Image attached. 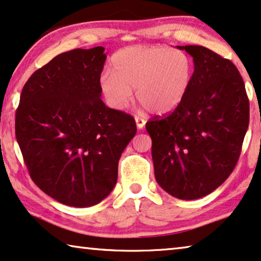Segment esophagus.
<instances>
[{"label": "esophagus", "instance_id": "obj_1", "mask_svg": "<svg viewBox=\"0 0 261 261\" xmlns=\"http://www.w3.org/2000/svg\"><path fill=\"white\" fill-rule=\"evenodd\" d=\"M135 120H136V125H137L138 129H143L144 126H145V120H144L143 118L141 117H135Z\"/></svg>", "mask_w": 261, "mask_h": 261}]
</instances>
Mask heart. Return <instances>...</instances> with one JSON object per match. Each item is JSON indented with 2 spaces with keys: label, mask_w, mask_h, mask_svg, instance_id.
<instances>
[{
  "label": "heart",
  "mask_w": 261,
  "mask_h": 261,
  "mask_svg": "<svg viewBox=\"0 0 261 261\" xmlns=\"http://www.w3.org/2000/svg\"><path fill=\"white\" fill-rule=\"evenodd\" d=\"M99 89L116 110L126 109L136 89L144 108L157 115L173 111L191 85L193 65L188 55L169 46H131L114 54Z\"/></svg>",
  "instance_id": "heart-1"
}]
</instances>
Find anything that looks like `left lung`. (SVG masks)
Wrapping results in <instances>:
<instances>
[{
  "instance_id": "8db88e82",
  "label": "left lung",
  "mask_w": 261,
  "mask_h": 261,
  "mask_svg": "<svg viewBox=\"0 0 261 261\" xmlns=\"http://www.w3.org/2000/svg\"><path fill=\"white\" fill-rule=\"evenodd\" d=\"M193 58L189 91L172 114L146 123L154 177L171 196L193 200L227 179L250 122L244 81L231 61L201 45L177 46Z\"/></svg>"
}]
</instances>
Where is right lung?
<instances>
[{
    "label": "right lung",
    "instance_id": "add662e5",
    "mask_svg": "<svg viewBox=\"0 0 261 261\" xmlns=\"http://www.w3.org/2000/svg\"><path fill=\"white\" fill-rule=\"evenodd\" d=\"M106 60L103 46L60 54L27 81L16 110L15 134L31 179L73 207L111 193L120 155L137 132L132 116L100 99Z\"/></svg>",
    "mask_w": 261,
    "mask_h": 261
}]
</instances>
